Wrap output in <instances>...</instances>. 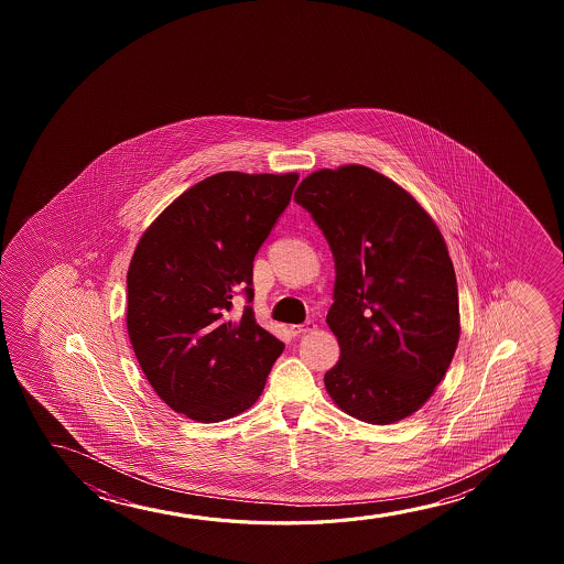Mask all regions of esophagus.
<instances>
[{
	"label": "esophagus",
	"mask_w": 564,
	"mask_h": 564,
	"mask_svg": "<svg viewBox=\"0 0 564 564\" xmlns=\"http://www.w3.org/2000/svg\"><path fill=\"white\" fill-rule=\"evenodd\" d=\"M314 329H316L314 322H304L301 325H293L291 333H293L294 337H301V335H306V333L314 332Z\"/></svg>",
	"instance_id": "obj_1"
}]
</instances>
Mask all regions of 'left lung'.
<instances>
[{
    "label": "left lung",
    "mask_w": 564,
    "mask_h": 564,
    "mask_svg": "<svg viewBox=\"0 0 564 564\" xmlns=\"http://www.w3.org/2000/svg\"><path fill=\"white\" fill-rule=\"evenodd\" d=\"M294 200L335 260L327 325L340 358L325 373L327 393L368 424L414 414L460 337L455 268L437 225L404 188L364 165L312 173Z\"/></svg>",
    "instance_id": "left-lung-1"
}]
</instances>
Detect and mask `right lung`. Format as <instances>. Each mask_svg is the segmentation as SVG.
<instances>
[{
	"mask_svg": "<svg viewBox=\"0 0 564 564\" xmlns=\"http://www.w3.org/2000/svg\"><path fill=\"white\" fill-rule=\"evenodd\" d=\"M296 173L224 171L163 209L127 273V329L170 409L214 424L250 409L285 345L258 325L254 256L285 212ZM248 296L242 315L231 299Z\"/></svg>",
	"mask_w": 564,
	"mask_h": 564,
	"instance_id": "1",
	"label": "right lung"
}]
</instances>
